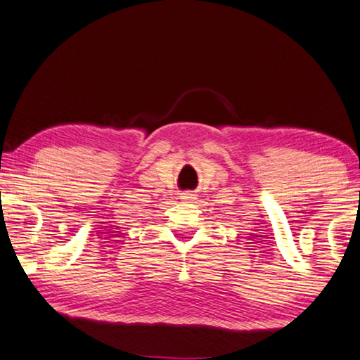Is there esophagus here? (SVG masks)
I'll use <instances>...</instances> for the list:
<instances>
[{"label": "esophagus", "mask_w": 360, "mask_h": 360, "mask_svg": "<svg viewBox=\"0 0 360 360\" xmlns=\"http://www.w3.org/2000/svg\"><path fill=\"white\" fill-rule=\"evenodd\" d=\"M180 200H184L185 202H193V201L196 200V193H193V191H185V193H181Z\"/></svg>", "instance_id": "obj_1"}]
</instances>
